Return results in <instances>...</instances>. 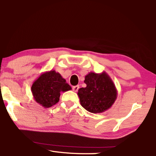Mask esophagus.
<instances>
[{
  "label": "esophagus",
  "mask_w": 156,
  "mask_h": 156,
  "mask_svg": "<svg viewBox=\"0 0 156 156\" xmlns=\"http://www.w3.org/2000/svg\"><path fill=\"white\" fill-rule=\"evenodd\" d=\"M72 89H73V91L76 92V91H77L78 90V89H79V86H78V85L73 86V87H72Z\"/></svg>",
  "instance_id": "1"
}]
</instances>
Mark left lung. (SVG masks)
<instances>
[{
	"label": "left lung",
	"instance_id": "8db88e82",
	"mask_svg": "<svg viewBox=\"0 0 156 156\" xmlns=\"http://www.w3.org/2000/svg\"><path fill=\"white\" fill-rule=\"evenodd\" d=\"M86 87L78 89L80 105L87 111L100 113L112 107L118 96V91L112 78L107 73H89L84 77Z\"/></svg>",
	"mask_w": 156,
	"mask_h": 156
}]
</instances>
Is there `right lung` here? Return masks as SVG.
<instances>
[{"label":"right lung","mask_w":156,"mask_h":156,"mask_svg":"<svg viewBox=\"0 0 156 156\" xmlns=\"http://www.w3.org/2000/svg\"><path fill=\"white\" fill-rule=\"evenodd\" d=\"M71 89L72 87L66 83L65 79L55 70L41 73L31 88L35 101L44 108H49L56 105L60 100V92Z\"/></svg>","instance_id":"1"}]
</instances>
